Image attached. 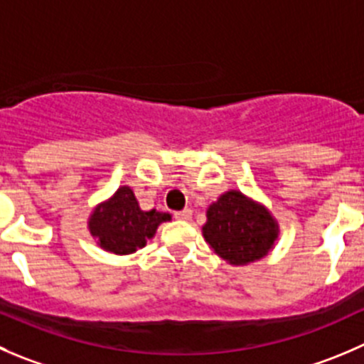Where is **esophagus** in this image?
Instances as JSON below:
<instances>
[{"label": "esophagus", "mask_w": 364, "mask_h": 364, "mask_svg": "<svg viewBox=\"0 0 364 364\" xmlns=\"http://www.w3.org/2000/svg\"><path fill=\"white\" fill-rule=\"evenodd\" d=\"M174 218H178V220H190L192 218V210H181V211H176L174 213Z\"/></svg>", "instance_id": "obj_1"}]
</instances>
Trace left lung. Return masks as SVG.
<instances>
[{"mask_svg":"<svg viewBox=\"0 0 364 364\" xmlns=\"http://www.w3.org/2000/svg\"><path fill=\"white\" fill-rule=\"evenodd\" d=\"M203 231L211 249L232 264L261 259L277 238L272 215L236 190L211 204Z\"/></svg>","mask_w":364,"mask_h":364,"instance_id":"8db88e82","label":"left lung"}]
</instances>
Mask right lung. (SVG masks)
Segmentation results:
<instances>
[{
	"mask_svg": "<svg viewBox=\"0 0 364 364\" xmlns=\"http://www.w3.org/2000/svg\"><path fill=\"white\" fill-rule=\"evenodd\" d=\"M171 215L156 210L142 211L135 193L128 186H121L108 203L101 204L90 217L88 228L97 236L100 245L114 254H132L153 238L161 222Z\"/></svg>",
	"mask_w": 364,
	"mask_h": 364,
	"instance_id": "right-lung-1",
	"label": "right lung"
}]
</instances>
